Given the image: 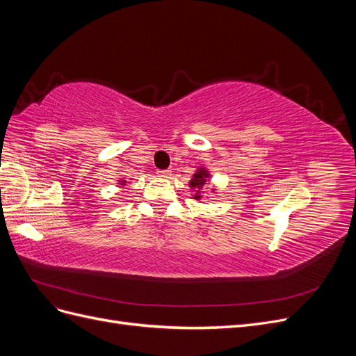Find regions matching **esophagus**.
Here are the masks:
<instances>
[{"mask_svg": "<svg viewBox=\"0 0 356 356\" xmlns=\"http://www.w3.org/2000/svg\"><path fill=\"white\" fill-rule=\"evenodd\" d=\"M157 175L160 177V178H170V170H168V169H160V170H157Z\"/></svg>", "mask_w": 356, "mask_h": 356, "instance_id": "esophagus-1", "label": "esophagus"}]
</instances>
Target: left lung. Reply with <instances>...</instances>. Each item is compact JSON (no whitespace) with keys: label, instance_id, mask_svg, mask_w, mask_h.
<instances>
[{"label":"left lung","instance_id":"8db88e82","mask_svg":"<svg viewBox=\"0 0 356 356\" xmlns=\"http://www.w3.org/2000/svg\"><path fill=\"white\" fill-rule=\"evenodd\" d=\"M209 178V174H208V170L204 169V168H200V169H197V172L195 175H193V178H191V181H190V187L191 188H196V195H195V199H197V200H200V190L203 188V186L207 184V179Z\"/></svg>","mask_w":356,"mask_h":356}]
</instances>
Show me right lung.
<instances>
[{
    "mask_svg": "<svg viewBox=\"0 0 356 356\" xmlns=\"http://www.w3.org/2000/svg\"><path fill=\"white\" fill-rule=\"evenodd\" d=\"M120 184L123 186V184H126V181H120Z\"/></svg>",
    "mask_w": 356,
    "mask_h": 356,
    "instance_id": "add662e5",
    "label": "right lung"
}]
</instances>
